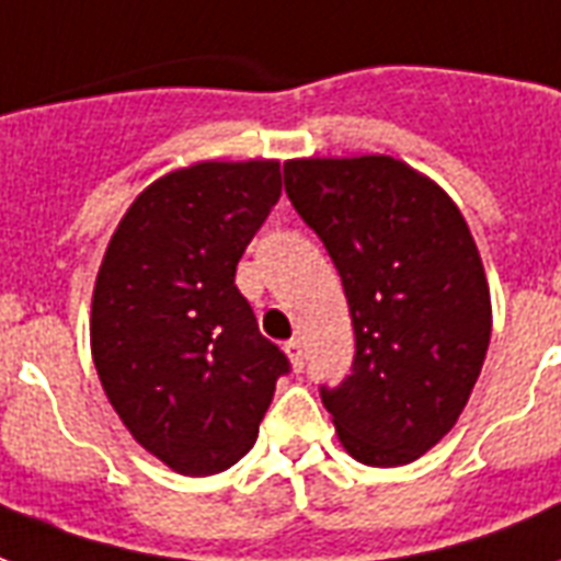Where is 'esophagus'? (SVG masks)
<instances>
[{
  "label": "esophagus",
  "mask_w": 561,
  "mask_h": 561,
  "mask_svg": "<svg viewBox=\"0 0 561 561\" xmlns=\"http://www.w3.org/2000/svg\"><path fill=\"white\" fill-rule=\"evenodd\" d=\"M285 354H288V359H291L294 371H300L302 359H306V354H302V342H300V339H291V342L285 344Z\"/></svg>",
  "instance_id": "34e87169"
}]
</instances>
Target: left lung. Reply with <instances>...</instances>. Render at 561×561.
<instances>
[{"label": "left lung", "mask_w": 561, "mask_h": 561, "mask_svg": "<svg viewBox=\"0 0 561 561\" xmlns=\"http://www.w3.org/2000/svg\"><path fill=\"white\" fill-rule=\"evenodd\" d=\"M285 193L354 318V375L321 389L323 408L351 458L404 467L455 428L491 344L470 226L443 186L389 153L288 160Z\"/></svg>", "instance_id": "8db88e82"}]
</instances>
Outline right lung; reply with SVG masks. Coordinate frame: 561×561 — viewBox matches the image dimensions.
Instances as JSON below:
<instances>
[{
	"label": "right lung",
	"instance_id": "obj_1",
	"mask_svg": "<svg viewBox=\"0 0 561 561\" xmlns=\"http://www.w3.org/2000/svg\"><path fill=\"white\" fill-rule=\"evenodd\" d=\"M279 193V160L184 165L133 198L103 252L91 359L124 428L181 476L234 467L288 371L234 285Z\"/></svg>",
	"mask_w": 561,
	"mask_h": 561
}]
</instances>
